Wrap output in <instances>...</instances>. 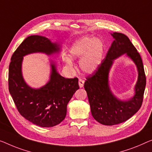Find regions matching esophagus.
I'll return each instance as SVG.
<instances>
[{"instance_id":"1","label":"esophagus","mask_w":152,"mask_h":152,"mask_svg":"<svg viewBox=\"0 0 152 152\" xmlns=\"http://www.w3.org/2000/svg\"><path fill=\"white\" fill-rule=\"evenodd\" d=\"M84 84H85V80H83V79H79L78 85H79V87H80V88L83 87Z\"/></svg>"}]
</instances>
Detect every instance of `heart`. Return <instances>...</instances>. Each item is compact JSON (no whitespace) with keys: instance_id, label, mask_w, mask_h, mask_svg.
Returning a JSON list of instances; mask_svg holds the SVG:
<instances>
[{"instance_id":"b5f03b06","label":"heart","mask_w":152,"mask_h":152,"mask_svg":"<svg viewBox=\"0 0 152 152\" xmlns=\"http://www.w3.org/2000/svg\"><path fill=\"white\" fill-rule=\"evenodd\" d=\"M72 58H81L80 69L87 74L96 72L102 64L105 53V45L99 39L94 37H83L73 43L69 50ZM67 65H72V62L69 57L63 58Z\"/></svg>"}]
</instances>
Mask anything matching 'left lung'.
I'll list each match as a JSON object with an SVG mask.
<instances>
[{
	"instance_id": "8db88e82",
	"label": "left lung",
	"mask_w": 152,
	"mask_h": 152,
	"mask_svg": "<svg viewBox=\"0 0 152 152\" xmlns=\"http://www.w3.org/2000/svg\"><path fill=\"white\" fill-rule=\"evenodd\" d=\"M114 38L102 64L92 75L87 77L84 87L87 94L92 116L99 123L113 126L124 122L140 109L143 99L146 77L139 53L129 38L120 33H111ZM126 54L135 63L138 79L135 95L128 101H121L112 94L108 83V75L113 62Z\"/></svg>"
}]
</instances>
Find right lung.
I'll return each instance as SVG.
<instances>
[{"label": "right lung", "mask_w": 152, "mask_h": 152, "mask_svg": "<svg viewBox=\"0 0 152 152\" xmlns=\"http://www.w3.org/2000/svg\"><path fill=\"white\" fill-rule=\"evenodd\" d=\"M59 52L60 45L47 37L28 36L13 54L9 67V90L18 110L26 119L44 128L58 125L65 119L67 104L79 89L78 79L61 76L55 63L50 61L49 81L43 87L34 89L27 85L22 76V61L29 54L52 55Z\"/></svg>", "instance_id": "1"}]
</instances>
